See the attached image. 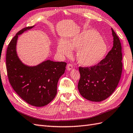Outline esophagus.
<instances>
[{"instance_id": "esophagus-1", "label": "esophagus", "mask_w": 133, "mask_h": 133, "mask_svg": "<svg viewBox=\"0 0 133 133\" xmlns=\"http://www.w3.org/2000/svg\"><path fill=\"white\" fill-rule=\"evenodd\" d=\"M72 68H73V67H72V65L71 64L69 63V64H68L67 65V70H69V71L71 70L72 69Z\"/></svg>"}]
</instances>
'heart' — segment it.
Instances as JSON below:
<instances>
[{
	"instance_id": "obj_1",
	"label": "heart",
	"mask_w": 133,
	"mask_h": 133,
	"mask_svg": "<svg viewBox=\"0 0 133 133\" xmlns=\"http://www.w3.org/2000/svg\"><path fill=\"white\" fill-rule=\"evenodd\" d=\"M72 49H78L76 59L81 65L90 67L103 60L108 52V46L97 32L89 30L76 35L71 39L61 40L58 43V53L70 56Z\"/></svg>"
}]
</instances>
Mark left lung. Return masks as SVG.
Instances as JSON below:
<instances>
[{"label":"left lung","mask_w":133,"mask_h":133,"mask_svg":"<svg viewBox=\"0 0 133 133\" xmlns=\"http://www.w3.org/2000/svg\"><path fill=\"white\" fill-rule=\"evenodd\" d=\"M111 29L113 46L105 58L95 66L79 67L81 78L78 88L82 96L89 101L100 102L107 99L115 91L121 78V44L116 33Z\"/></svg>","instance_id":"obj_1"}]
</instances>
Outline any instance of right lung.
Segmentation results:
<instances>
[{"instance_id":"add662e5","label":"right lung","mask_w":133,"mask_h":133,"mask_svg":"<svg viewBox=\"0 0 133 133\" xmlns=\"http://www.w3.org/2000/svg\"><path fill=\"white\" fill-rule=\"evenodd\" d=\"M34 26L24 28L12 39L7 50L6 66L9 82L14 91L27 103L41 107L50 103L56 96L58 82L64 73L67 63L47 60L29 66L21 61L16 51L18 35Z\"/></svg>"}]
</instances>
